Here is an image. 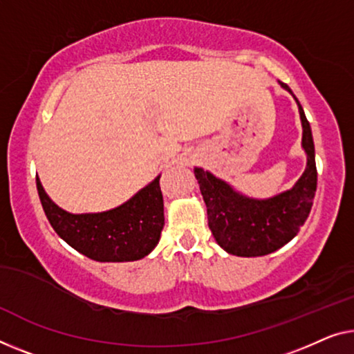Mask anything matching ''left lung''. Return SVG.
I'll list each match as a JSON object with an SVG mask.
<instances>
[{"instance_id":"obj_1","label":"left lung","mask_w":354,"mask_h":354,"mask_svg":"<svg viewBox=\"0 0 354 354\" xmlns=\"http://www.w3.org/2000/svg\"><path fill=\"white\" fill-rule=\"evenodd\" d=\"M279 84L294 97L286 84ZM297 104L304 129L302 147L307 152V168L292 189L272 198H250L234 191V187L209 171L202 168L194 170L207 205L211 234L230 254L241 257L270 254L291 241L308 218L318 173L312 129L299 102Z\"/></svg>"}]
</instances>
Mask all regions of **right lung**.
<instances>
[{
	"label": "right lung",
	"mask_w": 354,
	"mask_h": 354,
	"mask_svg": "<svg viewBox=\"0 0 354 354\" xmlns=\"http://www.w3.org/2000/svg\"><path fill=\"white\" fill-rule=\"evenodd\" d=\"M159 179L118 208L87 214H73L57 207L38 176L36 187L47 219L68 245L98 262H129L143 259L160 240L165 219Z\"/></svg>",
	"instance_id": "1"
}]
</instances>
